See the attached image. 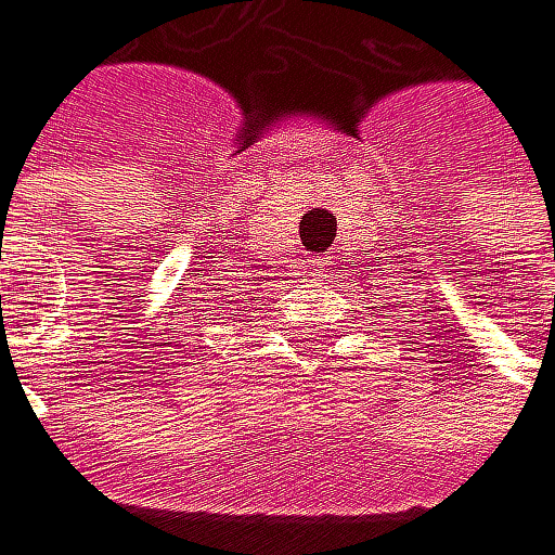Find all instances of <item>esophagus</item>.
<instances>
[{"label": "esophagus", "instance_id": "esophagus-1", "mask_svg": "<svg viewBox=\"0 0 555 555\" xmlns=\"http://www.w3.org/2000/svg\"><path fill=\"white\" fill-rule=\"evenodd\" d=\"M327 266H331V259H324V255H307V269H310L313 275H324Z\"/></svg>", "mask_w": 555, "mask_h": 555}]
</instances>
